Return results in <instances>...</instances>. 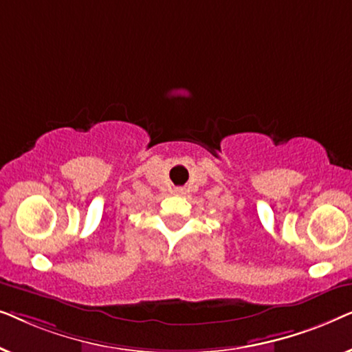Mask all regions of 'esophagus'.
<instances>
[{
  "label": "esophagus",
  "instance_id": "obj_1",
  "mask_svg": "<svg viewBox=\"0 0 352 352\" xmlns=\"http://www.w3.org/2000/svg\"><path fill=\"white\" fill-rule=\"evenodd\" d=\"M175 194L182 195V194H184V189H182V187H177V189H175Z\"/></svg>",
  "mask_w": 352,
  "mask_h": 352
}]
</instances>
